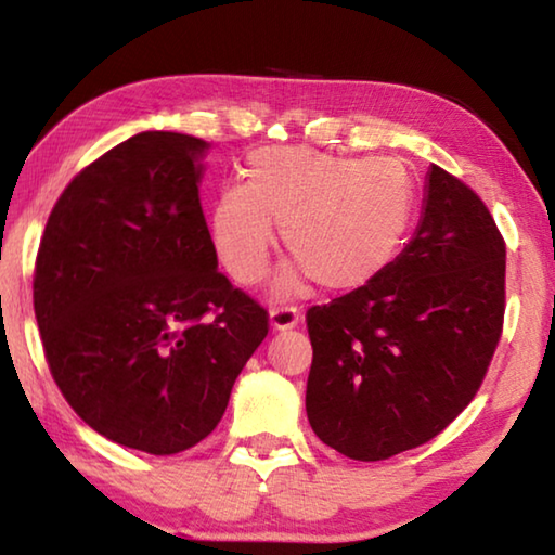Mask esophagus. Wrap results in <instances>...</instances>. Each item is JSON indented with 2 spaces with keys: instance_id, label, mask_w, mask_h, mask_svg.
Listing matches in <instances>:
<instances>
[{
  "instance_id": "34e87169",
  "label": "esophagus",
  "mask_w": 555,
  "mask_h": 555,
  "mask_svg": "<svg viewBox=\"0 0 555 555\" xmlns=\"http://www.w3.org/2000/svg\"><path fill=\"white\" fill-rule=\"evenodd\" d=\"M298 325V311L296 308H271L269 313V327L274 333H286L294 331Z\"/></svg>"
}]
</instances>
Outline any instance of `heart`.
<instances>
[{
	"label": "heart",
	"mask_w": 555,
	"mask_h": 555,
	"mask_svg": "<svg viewBox=\"0 0 555 555\" xmlns=\"http://www.w3.org/2000/svg\"><path fill=\"white\" fill-rule=\"evenodd\" d=\"M244 183H224L210 205L215 251L240 284L267 274L274 222L291 261L274 291L308 281L333 294L377 279L409 228L413 185L397 158H352L311 146H261L247 156Z\"/></svg>",
	"instance_id": "heart-1"
}]
</instances>
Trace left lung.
Segmentation results:
<instances>
[{"label": "left lung", "instance_id": "obj_1", "mask_svg": "<svg viewBox=\"0 0 555 555\" xmlns=\"http://www.w3.org/2000/svg\"><path fill=\"white\" fill-rule=\"evenodd\" d=\"M504 240L485 203L430 164L416 232L367 286L306 313V413L372 463L428 443L480 389L502 335Z\"/></svg>", "mask_w": 555, "mask_h": 555}]
</instances>
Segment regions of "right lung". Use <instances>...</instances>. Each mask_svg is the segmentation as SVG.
Returning <instances> with one entry per match:
<instances>
[{
	"mask_svg": "<svg viewBox=\"0 0 555 555\" xmlns=\"http://www.w3.org/2000/svg\"><path fill=\"white\" fill-rule=\"evenodd\" d=\"M210 144L142 131L73 178L34 271L46 360L100 436L152 455L201 443L269 333L218 271L201 191Z\"/></svg>",
	"mask_w": 555,
	"mask_h": 555,
	"instance_id": "add662e5",
	"label": "right lung"
}]
</instances>
